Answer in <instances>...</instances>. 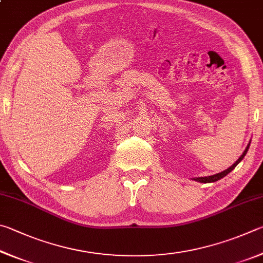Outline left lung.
Returning <instances> with one entry per match:
<instances>
[{
    "label": "left lung",
    "mask_w": 263,
    "mask_h": 263,
    "mask_svg": "<svg viewBox=\"0 0 263 263\" xmlns=\"http://www.w3.org/2000/svg\"><path fill=\"white\" fill-rule=\"evenodd\" d=\"M251 143V142H250ZM248 148H250V144L247 145V148L245 149V151H243L242 153V155L240 156V157H239V159L237 160L236 163H234L231 167H229L228 170H225V171H223V172H220V173H217V174H214V176H209V177H201V178H196L195 180L196 181H200V182H203V183H206V182H215V181H217V180H219V179H222V178H224L225 176H227V174H229L230 172L232 171V170L237 166V165L241 162L242 160V158L245 157V155L247 154V151H248Z\"/></svg>",
    "instance_id": "left-lung-1"
}]
</instances>
